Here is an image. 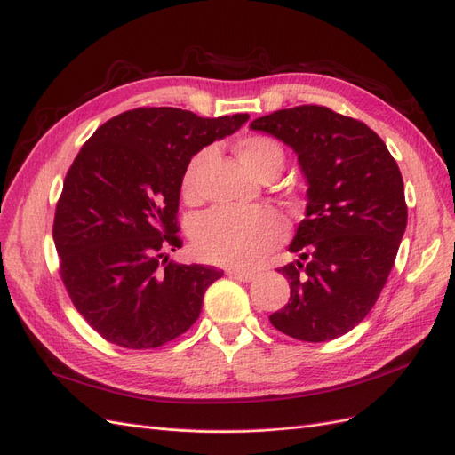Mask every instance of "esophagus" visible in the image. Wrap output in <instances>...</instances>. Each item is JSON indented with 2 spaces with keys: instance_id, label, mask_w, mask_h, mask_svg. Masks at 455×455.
<instances>
[{
  "instance_id": "34e87169",
  "label": "esophagus",
  "mask_w": 455,
  "mask_h": 455,
  "mask_svg": "<svg viewBox=\"0 0 455 455\" xmlns=\"http://www.w3.org/2000/svg\"><path fill=\"white\" fill-rule=\"evenodd\" d=\"M230 277H234V280H238V282H251V280H255V274L253 272H243V270H228L227 272Z\"/></svg>"
}]
</instances>
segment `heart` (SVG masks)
<instances>
[{"instance_id":"1","label":"heart","mask_w":455,"mask_h":455,"mask_svg":"<svg viewBox=\"0 0 455 455\" xmlns=\"http://www.w3.org/2000/svg\"><path fill=\"white\" fill-rule=\"evenodd\" d=\"M236 151L259 178H275L285 166L283 145L272 136H243L236 143ZM206 158L208 149H202L183 170L181 195L190 204L200 198L198 180ZM285 232V219L270 206L213 208L193 223L190 238L202 259L228 268H253L282 243Z\"/></svg>"}]
</instances>
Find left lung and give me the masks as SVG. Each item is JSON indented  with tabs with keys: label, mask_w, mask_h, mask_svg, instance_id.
I'll return each instance as SVG.
<instances>
[{
	"label": "left lung",
	"mask_w": 455,
	"mask_h": 455,
	"mask_svg": "<svg viewBox=\"0 0 455 455\" xmlns=\"http://www.w3.org/2000/svg\"><path fill=\"white\" fill-rule=\"evenodd\" d=\"M299 155L307 180L306 219L280 268L291 299L270 323L291 339L327 342L366 317L382 292L406 228L401 170L372 128L325 106L259 116Z\"/></svg>",
	"instance_id": "left-lung-1"
}]
</instances>
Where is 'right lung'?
Returning <instances> with one entry per match:
<instances>
[{"label":"right lung","instance_id":"obj_1","mask_svg":"<svg viewBox=\"0 0 455 455\" xmlns=\"http://www.w3.org/2000/svg\"><path fill=\"white\" fill-rule=\"evenodd\" d=\"M247 113L202 119L178 108H136L84 141L56 202L52 238L68 295L104 340L160 347L190 329L206 289L223 275L175 265L187 163L236 132Z\"/></svg>","mask_w":455,"mask_h":455}]
</instances>
